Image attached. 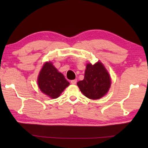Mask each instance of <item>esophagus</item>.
Wrapping results in <instances>:
<instances>
[{"label": "esophagus", "mask_w": 148, "mask_h": 148, "mask_svg": "<svg viewBox=\"0 0 148 148\" xmlns=\"http://www.w3.org/2000/svg\"><path fill=\"white\" fill-rule=\"evenodd\" d=\"M71 83L72 84H76V83H77V79L71 80Z\"/></svg>", "instance_id": "1"}]
</instances>
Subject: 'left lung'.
Instances as JSON below:
<instances>
[{"instance_id": "obj_1", "label": "left lung", "mask_w": 148, "mask_h": 148, "mask_svg": "<svg viewBox=\"0 0 148 148\" xmlns=\"http://www.w3.org/2000/svg\"><path fill=\"white\" fill-rule=\"evenodd\" d=\"M110 84L108 73L100 62L93 65L90 63L87 64L84 80L77 82L81 92L92 100L104 96L108 92Z\"/></svg>"}]
</instances>
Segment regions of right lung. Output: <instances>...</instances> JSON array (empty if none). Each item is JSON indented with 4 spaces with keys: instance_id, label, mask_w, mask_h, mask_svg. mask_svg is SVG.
Returning a JSON list of instances; mask_svg holds the SVG:
<instances>
[{
    "instance_id": "add662e5",
    "label": "right lung",
    "mask_w": 148,
    "mask_h": 148,
    "mask_svg": "<svg viewBox=\"0 0 148 148\" xmlns=\"http://www.w3.org/2000/svg\"><path fill=\"white\" fill-rule=\"evenodd\" d=\"M38 86L44 94L51 98H56L69 85L62 73L58 71L52 62H46L40 71Z\"/></svg>"
}]
</instances>
